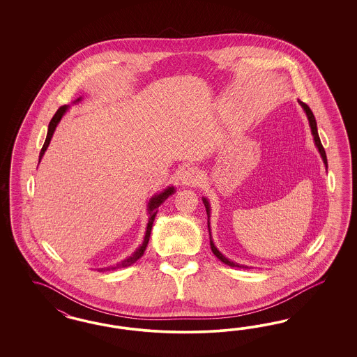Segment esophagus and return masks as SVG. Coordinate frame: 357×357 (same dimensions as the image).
<instances>
[{"label": "esophagus", "mask_w": 357, "mask_h": 357, "mask_svg": "<svg viewBox=\"0 0 357 357\" xmlns=\"http://www.w3.org/2000/svg\"><path fill=\"white\" fill-rule=\"evenodd\" d=\"M202 179V174L196 169V167H188L185 169L182 176H181V182L183 185H188V187H194L196 184H199Z\"/></svg>", "instance_id": "obj_1"}]
</instances>
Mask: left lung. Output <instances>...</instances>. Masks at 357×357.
<instances>
[{"mask_svg": "<svg viewBox=\"0 0 357 357\" xmlns=\"http://www.w3.org/2000/svg\"><path fill=\"white\" fill-rule=\"evenodd\" d=\"M298 103L301 105V107L303 108V111H305V114H306V116H307V120H309V126H310V130H312V135H313L314 142H315V146H317V149L319 151V154H321V157H322V161H324V166H326V169H327V157H326V151H324V146H322V142H321V139H319V136H318V130H317V121H315V118H314L313 112H312V109L309 108V106L306 105V103H303L301 100H298ZM203 203H204V206H206V216H208V231H209V242H211V249L213 251V254L216 255L218 259L221 260L222 263H225L227 266H230V267H239V268H249L248 266H242V264H238V263H234V261H231V260L227 259L225 255H222L218 249H217L216 246H215V243H213V239H212V236H211V227H209V217H211V204H209V202H208V199L206 197H203Z\"/></svg>", "mask_w": 357, "mask_h": 357, "instance_id": "obj_1", "label": "left lung"}]
</instances>
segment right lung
I'll return each instance as SVG.
<instances>
[{
	"label": "right lung",
	"mask_w": 357,
	"mask_h": 357,
	"mask_svg": "<svg viewBox=\"0 0 357 357\" xmlns=\"http://www.w3.org/2000/svg\"><path fill=\"white\" fill-rule=\"evenodd\" d=\"M81 99L82 98H77L76 100L73 102V103H77V102H81ZM69 109V106H61V107L59 108L57 111H56V114L54 115V118L51 119L50 121V126H48V132H47V137H45V141H44L43 148H42V151H40V154H39V162L42 161V158H43L44 153L47 151V148H48V145H50V142H51V139H52V136H54V130H56V127H57V124L60 123V120L63 119V116L65 115V112ZM175 192V188H174L173 185L172 187H167V188H165L162 192H160V194L154 195V196H151V199H149V203H148V215H149V220H148V225H146V231H145V237H144V241H142V243H141L140 246L136 249V251L128 257V258H126V259L121 260L119 263H116L115 266H109V267H105V268H98V271H111V270H116V268H124V267H130V264H133L136 260L140 259L141 257L144 255V251L146 249V246H148V242H149V238H151V227H153V222H154V218L157 216V212H158V206L162 204L163 202L169 197V196H172V195Z\"/></svg>",
	"instance_id": "add662e5"
}]
</instances>
